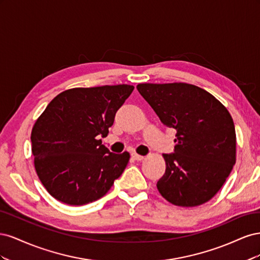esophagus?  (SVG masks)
<instances>
[{"label":"esophagus","mask_w":260,"mask_h":260,"mask_svg":"<svg viewBox=\"0 0 260 260\" xmlns=\"http://www.w3.org/2000/svg\"><path fill=\"white\" fill-rule=\"evenodd\" d=\"M131 156H132V158L136 159V160H143V159H144V156L139 155V154H137V153H132Z\"/></svg>","instance_id":"1"}]
</instances>
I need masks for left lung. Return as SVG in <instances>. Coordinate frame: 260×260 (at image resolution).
<instances>
[{
    "mask_svg": "<svg viewBox=\"0 0 260 260\" xmlns=\"http://www.w3.org/2000/svg\"><path fill=\"white\" fill-rule=\"evenodd\" d=\"M137 89L160 121L177 131L175 153L162 154L160 195L181 207L210 201L237 160V135L228 109L209 92L183 83H140Z\"/></svg>",
    "mask_w": 260,
    "mask_h": 260,
    "instance_id": "8db88e82",
    "label": "left lung"
}]
</instances>
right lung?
Listing matches in <instances>:
<instances>
[{
	"mask_svg": "<svg viewBox=\"0 0 260 260\" xmlns=\"http://www.w3.org/2000/svg\"><path fill=\"white\" fill-rule=\"evenodd\" d=\"M133 89L129 84L69 89L38 118L31 152L37 175L55 200L85 205L103 198L121 176L130 154L111 153L98 137H107Z\"/></svg>",
	"mask_w": 260,
	"mask_h": 260,
	"instance_id": "1",
	"label": "right lung"
}]
</instances>
